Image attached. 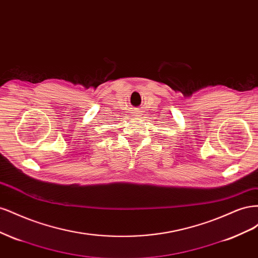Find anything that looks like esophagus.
I'll list each match as a JSON object with an SVG mask.
<instances>
[{"instance_id":"esophagus-1","label":"esophagus","mask_w":258,"mask_h":258,"mask_svg":"<svg viewBox=\"0 0 258 258\" xmlns=\"http://www.w3.org/2000/svg\"><path fill=\"white\" fill-rule=\"evenodd\" d=\"M136 114H140V112H137ZM136 116H139V115H136Z\"/></svg>"}]
</instances>
